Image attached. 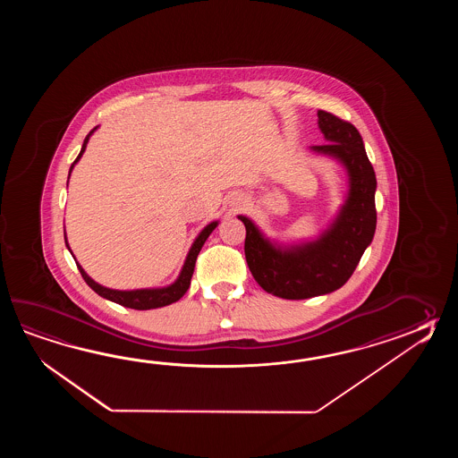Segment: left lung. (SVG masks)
I'll return each mask as SVG.
<instances>
[{"instance_id": "obj_1", "label": "left lung", "mask_w": 458, "mask_h": 458, "mask_svg": "<svg viewBox=\"0 0 458 458\" xmlns=\"http://www.w3.org/2000/svg\"><path fill=\"white\" fill-rule=\"evenodd\" d=\"M318 126L327 144L312 154L335 160L347 175V193L331 223L316 237L283 242L263 233L247 216L245 260L255 282L283 300H308L335 292L351 278L377 229V176L360 132L337 116L318 111Z\"/></svg>"}]
</instances>
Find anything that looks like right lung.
I'll return each instance as SVG.
<instances>
[{"label":"right lung","instance_id":"add662e5","mask_svg":"<svg viewBox=\"0 0 458 458\" xmlns=\"http://www.w3.org/2000/svg\"><path fill=\"white\" fill-rule=\"evenodd\" d=\"M98 127L99 126L91 129L89 134L85 137L80 154H78L77 158H75V162L70 166L69 180L73 166L77 165L81 156L85 154L88 140H89V137L95 134V131H97ZM67 186H69V182H67ZM217 225H219V221H213V223L206 225L205 227L199 231V233L196 235L195 241L191 243L190 250L186 253L185 262H183V267H182V270L178 273L175 282L170 283V284H166V286L139 288V290H114V288H107V286H103V284L95 282V280L83 270V267L77 262V259H75V257H73V259H75V262H77L78 270L81 273L83 280H85L88 286H89L93 292L98 293L101 298L109 300V301L117 302V304L126 306V308H131V310H139V311L156 310V308H162V306H168V304H172V302L178 301V300L188 292L190 283H191V276H193V272H195L196 257H198V253L201 250V247L205 245L206 239L209 237V233L215 231ZM65 245H67V249L70 250L67 233H65ZM70 253H72V250H70ZM72 255H73V253H72Z\"/></svg>","mask_w":458,"mask_h":458}]
</instances>
